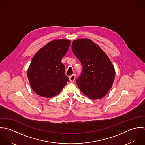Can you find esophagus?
Instances as JSON below:
<instances>
[{"mask_svg":"<svg viewBox=\"0 0 145 145\" xmlns=\"http://www.w3.org/2000/svg\"><path fill=\"white\" fill-rule=\"evenodd\" d=\"M69 80L71 82H74V80H75V75L73 74V75H71L70 76H69Z\"/></svg>","mask_w":145,"mask_h":145,"instance_id":"1","label":"esophagus"}]
</instances>
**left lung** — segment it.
<instances>
[{"label": "left lung", "instance_id": "8db88e82", "mask_svg": "<svg viewBox=\"0 0 145 145\" xmlns=\"http://www.w3.org/2000/svg\"><path fill=\"white\" fill-rule=\"evenodd\" d=\"M71 48L83 66L82 73L76 80L79 89L91 99L103 98L111 89L116 75L108 56L88 39L74 40Z\"/></svg>", "mask_w": 145, "mask_h": 145}]
</instances>
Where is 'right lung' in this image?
Instances as JSON below:
<instances>
[{
	"label": "right lung",
	"mask_w": 145,
	"mask_h": 145,
	"mask_svg": "<svg viewBox=\"0 0 145 145\" xmlns=\"http://www.w3.org/2000/svg\"><path fill=\"white\" fill-rule=\"evenodd\" d=\"M70 44L69 40H54L42 47L33 56L27 76L32 89L37 95L53 97L59 94L69 81L61 61Z\"/></svg>",
	"instance_id": "1"
}]
</instances>
